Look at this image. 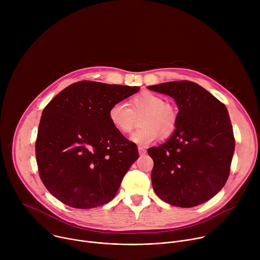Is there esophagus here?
I'll use <instances>...</instances> for the list:
<instances>
[{"label": "esophagus", "mask_w": 260, "mask_h": 260, "mask_svg": "<svg viewBox=\"0 0 260 260\" xmlns=\"http://www.w3.org/2000/svg\"><path fill=\"white\" fill-rule=\"evenodd\" d=\"M138 150H139L140 155H144V154L147 152V150L145 149L144 147H142V146H139V147H138Z\"/></svg>", "instance_id": "34e87169"}]
</instances>
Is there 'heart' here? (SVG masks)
<instances>
[{"instance_id":"heart-1","label":"heart","mask_w":260,"mask_h":260,"mask_svg":"<svg viewBox=\"0 0 260 260\" xmlns=\"http://www.w3.org/2000/svg\"><path fill=\"white\" fill-rule=\"evenodd\" d=\"M129 108L121 102L111 105L108 111L109 121L118 133L128 134L136 125L139 116L141 127L131 140L139 145H149L158 136L162 139L171 137L177 128L179 112L175 105L166 103L165 99L150 91L135 95L129 101Z\"/></svg>"}]
</instances>
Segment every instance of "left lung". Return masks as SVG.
Wrapping results in <instances>:
<instances>
[{"mask_svg": "<svg viewBox=\"0 0 260 260\" xmlns=\"http://www.w3.org/2000/svg\"><path fill=\"white\" fill-rule=\"evenodd\" d=\"M148 88L172 96L179 109L172 137L148 149L154 161L153 189L160 200L176 207L202 205L222 189L230 176L235 137L228 109L191 81Z\"/></svg>", "mask_w": 260, "mask_h": 260, "instance_id": "obj_1", "label": "left lung"}]
</instances>
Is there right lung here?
Instances as JSON below:
<instances>
[{"label": "right lung", "mask_w": 260, "mask_h": 260, "mask_svg": "<svg viewBox=\"0 0 260 260\" xmlns=\"http://www.w3.org/2000/svg\"><path fill=\"white\" fill-rule=\"evenodd\" d=\"M139 89L84 80L66 87L44 108L36 158L43 184L58 201L91 209L114 199L139 152L111 125L108 111Z\"/></svg>", "instance_id": "add662e5"}]
</instances>
